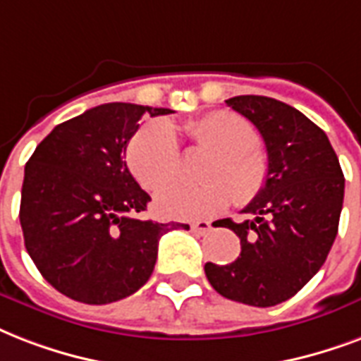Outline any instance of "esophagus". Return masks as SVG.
<instances>
[{"label": "esophagus", "mask_w": 361, "mask_h": 361, "mask_svg": "<svg viewBox=\"0 0 361 361\" xmlns=\"http://www.w3.org/2000/svg\"><path fill=\"white\" fill-rule=\"evenodd\" d=\"M190 228H192V231L197 233V235H205V233H209V231L212 230L211 222H207V220H197V222H194Z\"/></svg>", "instance_id": "1"}]
</instances>
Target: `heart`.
I'll return each mask as SVG.
<instances>
[{
    "label": "heart",
    "mask_w": 361,
    "mask_h": 361,
    "mask_svg": "<svg viewBox=\"0 0 361 361\" xmlns=\"http://www.w3.org/2000/svg\"><path fill=\"white\" fill-rule=\"evenodd\" d=\"M184 135L200 149L214 152L200 186L175 184L164 190L156 209L167 219H211L235 200L247 205L262 194L269 177V164L256 150L259 135L247 118L230 111H214L183 126ZM126 160L137 183L158 192L180 173V149L166 120H150L128 142Z\"/></svg>",
    "instance_id": "1"
}]
</instances>
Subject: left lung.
<instances>
[{
    "instance_id": "obj_1",
    "label": "left lung",
    "mask_w": 361,
    "mask_h": 361,
    "mask_svg": "<svg viewBox=\"0 0 361 361\" xmlns=\"http://www.w3.org/2000/svg\"><path fill=\"white\" fill-rule=\"evenodd\" d=\"M265 142L269 177L243 212L220 220L241 239L228 265L205 264L211 286L228 300L273 307L290 300L317 275L339 228L345 177L328 135L298 109L265 96L226 99Z\"/></svg>"
}]
</instances>
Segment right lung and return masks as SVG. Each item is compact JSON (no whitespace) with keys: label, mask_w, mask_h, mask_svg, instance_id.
I'll list each match as a JSON object with an SVG mask.
<instances>
[{"label":"right lung","mask_w":361,"mask_h":361,"mask_svg":"<svg viewBox=\"0 0 361 361\" xmlns=\"http://www.w3.org/2000/svg\"><path fill=\"white\" fill-rule=\"evenodd\" d=\"M171 109L105 103L61 122L24 169L20 226L39 273L88 305L124 300L149 281L164 233L188 224L139 220L150 195L126 166L142 116Z\"/></svg>","instance_id":"add662e5"}]
</instances>
